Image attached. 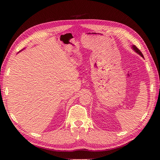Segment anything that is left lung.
Instances as JSON below:
<instances>
[{
  "instance_id": "left-lung-1",
  "label": "left lung",
  "mask_w": 160,
  "mask_h": 160,
  "mask_svg": "<svg viewBox=\"0 0 160 160\" xmlns=\"http://www.w3.org/2000/svg\"><path fill=\"white\" fill-rule=\"evenodd\" d=\"M132 47V49H133L135 52H136L137 53H138L139 55H140V56H141L142 58H144V56H143V54H142V52H140V51L139 50V49L137 48L136 46H135V45H132V47Z\"/></svg>"
}]
</instances>
